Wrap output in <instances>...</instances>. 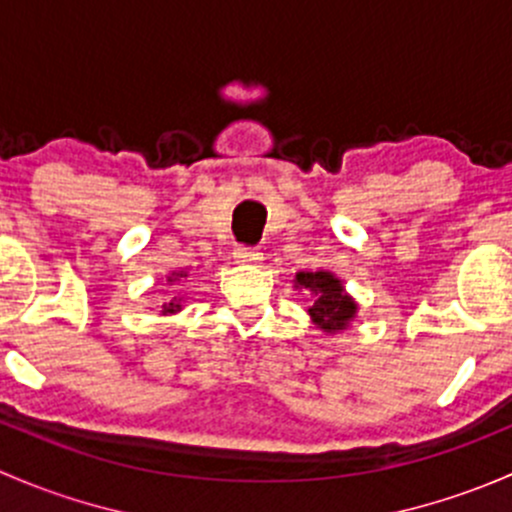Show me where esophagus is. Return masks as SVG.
<instances>
[{"label":"esophagus","mask_w":512,"mask_h":512,"mask_svg":"<svg viewBox=\"0 0 512 512\" xmlns=\"http://www.w3.org/2000/svg\"><path fill=\"white\" fill-rule=\"evenodd\" d=\"M232 257H235V262H240V265H257V262L262 260V252L257 250V247H235V252H232Z\"/></svg>","instance_id":"1"}]
</instances>
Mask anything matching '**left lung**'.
I'll use <instances>...</instances> for the list:
<instances>
[{
  "instance_id": "obj_1",
  "label": "left lung",
  "mask_w": 512,
  "mask_h": 512,
  "mask_svg": "<svg viewBox=\"0 0 512 512\" xmlns=\"http://www.w3.org/2000/svg\"><path fill=\"white\" fill-rule=\"evenodd\" d=\"M297 285L314 294V302L309 307L314 322L324 329V332H337L349 324L354 317L356 304L349 294H344L342 282L329 272H299Z\"/></svg>"
}]
</instances>
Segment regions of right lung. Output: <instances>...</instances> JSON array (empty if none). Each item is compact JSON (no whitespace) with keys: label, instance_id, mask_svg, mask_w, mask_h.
Listing matches in <instances>:
<instances>
[{"label":"right lung","instance_id":"1","mask_svg":"<svg viewBox=\"0 0 512 512\" xmlns=\"http://www.w3.org/2000/svg\"><path fill=\"white\" fill-rule=\"evenodd\" d=\"M178 309H180V304L175 302V299L170 304H163V314H173V312H178Z\"/></svg>","mask_w":512,"mask_h":512}]
</instances>
